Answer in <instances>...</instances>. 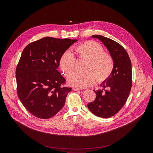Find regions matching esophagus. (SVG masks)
<instances>
[{"label": "esophagus", "instance_id": "34e87169", "mask_svg": "<svg viewBox=\"0 0 153 153\" xmlns=\"http://www.w3.org/2000/svg\"><path fill=\"white\" fill-rule=\"evenodd\" d=\"M73 90L74 91H80L82 89H81V88H77V87L74 86V87H73Z\"/></svg>", "mask_w": 153, "mask_h": 153}]
</instances>
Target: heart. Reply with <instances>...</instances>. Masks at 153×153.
<instances>
[{"instance_id": "heart-1", "label": "heart", "mask_w": 153, "mask_h": 153, "mask_svg": "<svg viewBox=\"0 0 153 153\" xmlns=\"http://www.w3.org/2000/svg\"><path fill=\"white\" fill-rule=\"evenodd\" d=\"M72 54L67 51L60 57V67L63 74L68 76L75 69L76 56L78 59L86 60L85 74H74L68 77L71 85L79 88L89 87L95 82H105L113 71L114 62L111 54L104 51L103 46L97 42L88 40L82 42L72 49Z\"/></svg>"}]
</instances>
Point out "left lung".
<instances>
[{
  "label": "left lung",
  "mask_w": 153,
  "mask_h": 153,
  "mask_svg": "<svg viewBox=\"0 0 153 153\" xmlns=\"http://www.w3.org/2000/svg\"><path fill=\"white\" fill-rule=\"evenodd\" d=\"M99 39L114 59V67L111 76L103 82V90L94 91L96 99L87 106L94 115L102 117H110L117 113L125 104L132 86L131 62L125 48L116 41L108 37L93 35Z\"/></svg>",
  "instance_id": "left-lung-1"
}]
</instances>
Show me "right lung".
Masks as SVG:
<instances>
[{
	"label": "right lung",
	"instance_id": "add662e5",
	"mask_svg": "<svg viewBox=\"0 0 153 153\" xmlns=\"http://www.w3.org/2000/svg\"><path fill=\"white\" fill-rule=\"evenodd\" d=\"M77 40L46 37L23 50L16 70L17 95L34 116L47 119L63 107L71 88L57 70L62 54Z\"/></svg>",
	"mask_w": 153,
	"mask_h": 153
}]
</instances>
